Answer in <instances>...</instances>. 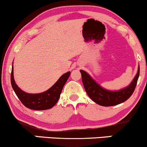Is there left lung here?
<instances>
[{
    "mask_svg": "<svg viewBox=\"0 0 147 147\" xmlns=\"http://www.w3.org/2000/svg\"><path fill=\"white\" fill-rule=\"evenodd\" d=\"M80 72L82 74L84 88L90 98L100 106H111L125 102L132 95L137 85L140 75V66L137 75L131 84L127 88L119 91H109L104 89L96 83L85 71L81 70Z\"/></svg>",
    "mask_w": 147,
    "mask_h": 147,
    "instance_id": "left-lung-1",
    "label": "left lung"
}]
</instances>
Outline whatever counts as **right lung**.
Returning <instances> with one entry per match:
<instances>
[{
	"label": "right lung",
	"mask_w": 147,
	"mask_h": 147,
	"mask_svg": "<svg viewBox=\"0 0 147 147\" xmlns=\"http://www.w3.org/2000/svg\"><path fill=\"white\" fill-rule=\"evenodd\" d=\"M70 75V72L64 74L50 89L45 92L38 94H29L21 90L15 83L12 65L11 84L18 98L25 107L36 111H43L51 109L57 104L60 97L62 89Z\"/></svg>",
	"instance_id": "add662e5"
}]
</instances>
